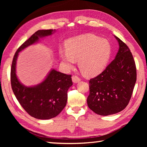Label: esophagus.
<instances>
[{
    "instance_id": "obj_1",
    "label": "esophagus",
    "mask_w": 147,
    "mask_h": 147,
    "mask_svg": "<svg viewBox=\"0 0 147 147\" xmlns=\"http://www.w3.org/2000/svg\"><path fill=\"white\" fill-rule=\"evenodd\" d=\"M72 82L75 83H78L81 81V79L80 78L78 77L77 76H75V75H74L72 77Z\"/></svg>"
}]
</instances>
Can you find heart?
<instances>
[{
    "label": "heart",
    "mask_w": 147,
    "mask_h": 147,
    "mask_svg": "<svg viewBox=\"0 0 147 147\" xmlns=\"http://www.w3.org/2000/svg\"><path fill=\"white\" fill-rule=\"evenodd\" d=\"M111 52L112 47L109 40L88 34L69 40L66 48H59V54L66 70L72 69L78 61V67L83 74L92 77L104 70Z\"/></svg>",
    "instance_id": "obj_1"
}]
</instances>
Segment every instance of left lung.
I'll use <instances>...</instances> for the list:
<instances>
[{"label":"left lung","mask_w":147,"mask_h":147,"mask_svg":"<svg viewBox=\"0 0 147 147\" xmlns=\"http://www.w3.org/2000/svg\"><path fill=\"white\" fill-rule=\"evenodd\" d=\"M115 37L119 44L115 58L103 72L89 82L88 107L102 116L125 109L136 82V67L129 48L118 37Z\"/></svg>","instance_id":"1"}]
</instances>
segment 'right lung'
Wrapping results in <instances>:
<instances>
[{
    "label": "right lung",
    "mask_w": 147,
    "mask_h": 147,
    "mask_svg": "<svg viewBox=\"0 0 147 147\" xmlns=\"http://www.w3.org/2000/svg\"><path fill=\"white\" fill-rule=\"evenodd\" d=\"M55 32V29L35 32L18 49L11 64V84L13 93L26 112L40 119L55 118L64 109L67 101V91L73 84L72 75L51 69L42 82L33 86H26L17 77L16 61L20 52Z\"/></svg>",
    "instance_id": "1"
}]
</instances>
